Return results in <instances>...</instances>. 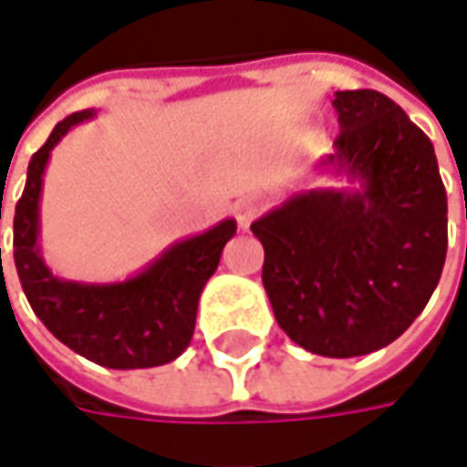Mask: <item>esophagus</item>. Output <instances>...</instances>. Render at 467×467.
<instances>
[{"label": "esophagus", "instance_id": "34e87169", "mask_svg": "<svg viewBox=\"0 0 467 467\" xmlns=\"http://www.w3.org/2000/svg\"><path fill=\"white\" fill-rule=\"evenodd\" d=\"M262 210H265V200L257 197V194H249V197H242L234 205V215H236V221H239L242 228H249V223L260 215Z\"/></svg>", "mask_w": 467, "mask_h": 467}]
</instances>
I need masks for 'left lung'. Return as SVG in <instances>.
I'll return each instance as SVG.
<instances>
[{
  "mask_svg": "<svg viewBox=\"0 0 467 467\" xmlns=\"http://www.w3.org/2000/svg\"><path fill=\"white\" fill-rule=\"evenodd\" d=\"M340 135L319 166L358 189H312L252 223L280 330L327 358L367 356L423 312L447 257V192L431 140L377 90H337Z\"/></svg>",
  "mask_w": 467,
  "mask_h": 467,
  "instance_id": "obj_1",
  "label": "left lung"
}]
</instances>
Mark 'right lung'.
I'll list each match as a JSON object with an SVG mask.
<instances>
[{
	"label": "right lung",
	"mask_w": 467,
	"mask_h": 467,
	"mask_svg": "<svg viewBox=\"0 0 467 467\" xmlns=\"http://www.w3.org/2000/svg\"><path fill=\"white\" fill-rule=\"evenodd\" d=\"M96 111H75L54 127L27 163L23 197L15 205L12 249L27 304L67 348L109 368H150L182 356L192 340L197 301L221 252L236 234L225 218L210 231L169 246L142 273L124 283H75L57 278L38 246V202L54 145ZM2 218V200H0ZM2 270V249H0Z\"/></svg>",
	"instance_id": "right-lung-1"
}]
</instances>
